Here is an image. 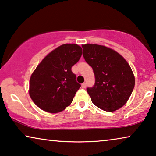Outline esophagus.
<instances>
[{"label":"esophagus","instance_id":"obj_1","mask_svg":"<svg viewBox=\"0 0 156 156\" xmlns=\"http://www.w3.org/2000/svg\"><path fill=\"white\" fill-rule=\"evenodd\" d=\"M86 86H87V83H83V84H82V87H83V88H85V87H86Z\"/></svg>","mask_w":156,"mask_h":156}]
</instances>
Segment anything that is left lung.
<instances>
[{"label":"left lung","mask_w":156,"mask_h":156,"mask_svg":"<svg viewBox=\"0 0 156 156\" xmlns=\"http://www.w3.org/2000/svg\"><path fill=\"white\" fill-rule=\"evenodd\" d=\"M83 56L95 74V82L87 92L95 106L114 112L126 104L135 85L130 66L117 51L105 46L83 45Z\"/></svg>","instance_id":"left-lung-1"}]
</instances>
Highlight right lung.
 I'll return each instance as SVG.
<instances>
[{"mask_svg":"<svg viewBox=\"0 0 156 156\" xmlns=\"http://www.w3.org/2000/svg\"><path fill=\"white\" fill-rule=\"evenodd\" d=\"M82 48L65 44L49 53L37 66L30 80V95L44 111L57 113L71 105L80 84L71 68L80 60Z\"/></svg>","mask_w":156,"mask_h":156,"instance_id":"obj_1","label":"right lung"}]
</instances>
